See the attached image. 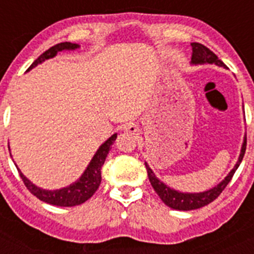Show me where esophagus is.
Wrapping results in <instances>:
<instances>
[{"label":"esophagus","instance_id":"34e87169","mask_svg":"<svg viewBox=\"0 0 254 254\" xmlns=\"http://www.w3.org/2000/svg\"><path fill=\"white\" fill-rule=\"evenodd\" d=\"M125 129L127 132H129V133H134V132L137 131V127H136V126H134L133 123H128V125H127L125 127Z\"/></svg>","mask_w":254,"mask_h":254}]
</instances>
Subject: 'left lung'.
<instances>
[{"mask_svg": "<svg viewBox=\"0 0 254 254\" xmlns=\"http://www.w3.org/2000/svg\"><path fill=\"white\" fill-rule=\"evenodd\" d=\"M192 52H193V53H192V64H217V66H225L223 61H220L214 52L210 51V49H208L207 47L203 46V44L192 43ZM246 147L247 138H244L241 156L238 159V163L235 164V167L233 168L232 172L229 173L228 177H226L220 185H217L216 187H214L212 190L202 192V193H182V192H177V190L167 187L163 182H160L156 177H155L152 170L150 169L149 165L146 164L147 177H149V181L150 183H151L152 188L155 190V192L159 194V197H160L161 201H163L165 205L169 206V207L172 208H176V210H196V208L203 207V206L208 205V203H211L212 201H215V199L221 194V192L225 190V187L228 186L229 182L232 181L235 170L238 169L239 164L243 160Z\"/></svg>", "mask_w": 254, "mask_h": 254, "instance_id": "8db88e82", "label": "left lung"}]
</instances>
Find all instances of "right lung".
<instances>
[{"instance_id":"obj_1","label":"right lung","mask_w":254,"mask_h":254,"mask_svg":"<svg viewBox=\"0 0 254 254\" xmlns=\"http://www.w3.org/2000/svg\"><path fill=\"white\" fill-rule=\"evenodd\" d=\"M77 47V44L69 43V42L56 44V46L47 49L43 55H40L28 69L33 68L38 64H42L43 61L48 60V58L55 57L60 51H64V49H75ZM116 138L117 134H113L112 137L108 138L102 146L99 147V150L96 151V154L94 155L93 160L90 161L89 167L86 168V170L84 172L81 178L78 179L76 183H73V185L68 186L66 188H62V190H40L37 186L33 185L29 179H26L20 170L19 174L21 177L25 187L30 190V193L34 194L35 197H38L43 202L51 203V205L55 206H61V207H71V206L81 205V203H84L85 201L90 198L95 193L96 190L99 188L100 182H102V167L105 161V158H107L108 152L111 150V146L113 145L114 141H116Z\"/></svg>"}]
</instances>
